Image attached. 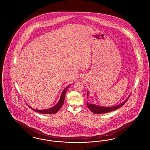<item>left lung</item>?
<instances>
[{"label": "left lung", "instance_id": "left-lung-1", "mask_svg": "<svg viewBox=\"0 0 150 150\" xmlns=\"http://www.w3.org/2000/svg\"><path fill=\"white\" fill-rule=\"evenodd\" d=\"M89 94V92H87V96ZM128 97L127 100H125L122 103H121V104L115 106H112V107H103V106H99L96 105H93V104H90L88 103V102H86V105L89 108V110L93 112L94 114H105V113H107L112 111H115L117 109H118L119 108L122 106L127 101V100H128Z\"/></svg>", "mask_w": 150, "mask_h": 150}]
</instances>
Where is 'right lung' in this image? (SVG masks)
Returning <instances> with one entry per match:
<instances>
[{"label":"right lung","mask_w":150,"mask_h":150,"mask_svg":"<svg viewBox=\"0 0 150 150\" xmlns=\"http://www.w3.org/2000/svg\"><path fill=\"white\" fill-rule=\"evenodd\" d=\"M71 85L66 86L64 88V90L63 91L62 94L61 96L60 99L59 100L57 104L54 106V107H52L50 109H47V110H36V109H33L31 107H30V108H31L33 111H36L37 112H39L40 114H54L56 113H57V112L60 110V108L62 107V105L64 103V98H65V94H66V90L68 89V88Z\"/></svg>","instance_id":"obj_1"}]
</instances>
